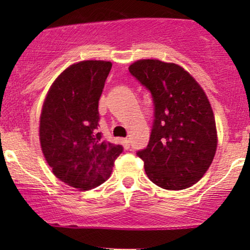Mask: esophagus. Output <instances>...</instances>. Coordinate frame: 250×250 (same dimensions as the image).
<instances>
[{
  "label": "esophagus",
  "mask_w": 250,
  "mask_h": 250,
  "mask_svg": "<svg viewBox=\"0 0 250 250\" xmlns=\"http://www.w3.org/2000/svg\"><path fill=\"white\" fill-rule=\"evenodd\" d=\"M122 145L125 149L129 148V140L128 139H122Z\"/></svg>",
  "instance_id": "obj_1"
}]
</instances>
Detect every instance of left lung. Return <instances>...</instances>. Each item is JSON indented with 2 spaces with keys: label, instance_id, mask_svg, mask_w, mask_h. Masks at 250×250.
<instances>
[{
  "label": "left lung",
  "instance_id": "left-lung-1",
  "mask_svg": "<svg viewBox=\"0 0 250 250\" xmlns=\"http://www.w3.org/2000/svg\"><path fill=\"white\" fill-rule=\"evenodd\" d=\"M128 70L150 91L155 105L149 143L136 152L146 174L163 189H187L207 172L217 148L207 95L179 64L145 59L135 61Z\"/></svg>",
  "mask_w": 250,
  "mask_h": 250
}]
</instances>
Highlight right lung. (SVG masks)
I'll return each instance as SVG.
<instances>
[{"label":"right lung","mask_w":250,"mask_h":250,"mask_svg":"<svg viewBox=\"0 0 250 250\" xmlns=\"http://www.w3.org/2000/svg\"><path fill=\"white\" fill-rule=\"evenodd\" d=\"M111 62L86 60L71 64L51 85L40 118L43 155L60 181L90 190L107 181L123 146L98 132L99 100Z\"/></svg>","instance_id":"1"}]
</instances>
